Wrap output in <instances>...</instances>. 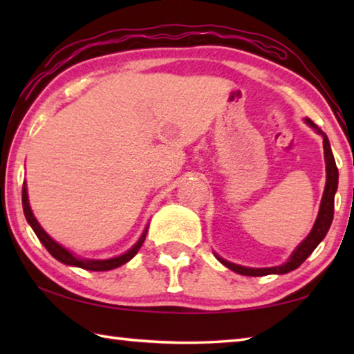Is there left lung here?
I'll use <instances>...</instances> for the list:
<instances>
[{
	"label": "left lung",
	"instance_id": "1",
	"mask_svg": "<svg viewBox=\"0 0 354 354\" xmlns=\"http://www.w3.org/2000/svg\"><path fill=\"white\" fill-rule=\"evenodd\" d=\"M306 123L323 137V149H325V162H326V185H325V190H323L320 211H319V215H317V220L313 226V230H310L309 236L295 248V251L290 254L287 262L283 263V266H278V267H268V268L242 267V266H237V263H232V262L221 259L220 256L215 254L217 256V259L223 263L225 267L231 268L232 272H236L239 274H245V277H266V274H273V273L284 274V273L295 270V268H298L304 261L308 259L309 254L317 248V245H319L323 239H325L329 226H331V223H333L334 195H335V190H337L339 170H337V167H335V160H334V156L331 151V147H329V140H328L326 134L322 133V129L317 127L314 122H310L309 118H306Z\"/></svg>",
	"mask_w": 354,
	"mask_h": 354
}]
</instances>
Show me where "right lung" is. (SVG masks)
<instances>
[{"label":"right lung","instance_id":"add662e5","mask_svg":"<svg viewBox=\"0 0 354 354\" xmlns=\"http://www.w3.org/2000/svg\"><path fill=\"white\" fill-rule=\"evenodd\" d=\"M21 201H23V212H25V217L28 220V223L31 225V227L34 230L35 236L39 237V241L41 243H44V247L48 251H50V254L53 257H56L59 262L65 263V266L80 267V268H84V270H91V272H107V270H112V268H117V267L123 266V263H127L128 261L133 259V257L137 254V251L140 250L142 243L145 242L148 226L145 227V231H143L142 237L139 239V241H137V243L134 245V247L131 248V250H128L127 253L122 254V256L112 257V259H103V261H100V259H81V257H76L73 253H71V251H68L67 248H64L62 245H59L56 241H53V239L44 231V227L39 225V221L35 220L34 214L31 211V206H29L26 184H23Z\"/></svg>","mask_w":354,"mask_h":354}]
</instances>
